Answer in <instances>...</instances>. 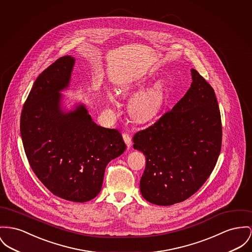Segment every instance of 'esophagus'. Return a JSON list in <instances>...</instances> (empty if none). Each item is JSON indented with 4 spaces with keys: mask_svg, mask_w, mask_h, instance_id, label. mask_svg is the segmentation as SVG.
Masks as SVG:
<instances>
[{
    "mask_svg": "<svg viewBox=\"0 0 252 252\" xmlns=\"http://www.w3.org/2000/svg\"><path fill=\"white\" fill-rule=\"evenodd\" d=\"M122 136H123V139H124L126 145H127V147L130 148L132 146V137L128 134H123Z\"/></svg>",
    "mask_w": 252,
    "mask_h": 252,
    "instance_id": "1",
    "label": "esophagus"
}]
</instances>
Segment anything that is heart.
<instances>
[{"instance_id": "b5f03b06", "label": "heart", "mask_w": 252, "mask_h": 252, "mask_svg": "<svg viewBox=\"0 0 252 252\" xmlns=\"http://www.w3.org/2000/svg\"><path fill=\"white\" fill-rule=\"evenodd\" d=\"M143 82L123 85L118 89L122 96L129 97L144 88ZM165 104V94L160 84H156L137 94L129 103V113L137 122H146L157 117Z\"/></svg>"}]
</instances>
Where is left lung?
Instances as JSON below:
<instances>
[{"label":"left lung","mask_w":252,"mask_h":252,"mask_svg":"<svg viewBox=\"0 0 252 252\" xmlns=\"http://www.w3.org/2000/svg\"><path fill=\"white\" fill-rule=\"evenodd\" d=\"M191 75L185 96L133 138L134 149L146 158L141 195L157 205H172L195 194L220 152L221 122L214 90L196 69L191 68Z\"/></svg>","instance_id":"8db88e82"}]
</instances>
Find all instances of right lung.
I'll list each match as a JSON object with an SVG mask.
<instances>
[{
  "mask_svg": "<svg viewBox=\"0 0 252 252\" xmlns=\"http://www.w3.org/2000/svg\"><path fill=\"white\" fill-rule=\"evenodd\" d=\"M75 58L67 55L36 79L25 102L20 131L29 162L51 193L74 202L100 192L105 168L125 151L122 135L98 126L84 103L69 108L65 94Z\"/></svg>",
  "mask_w": 252,
  "mask_h": 252,
  "instance_id": "obj_1",
  "label": "right lung"
}]
</instances>
